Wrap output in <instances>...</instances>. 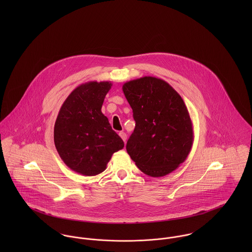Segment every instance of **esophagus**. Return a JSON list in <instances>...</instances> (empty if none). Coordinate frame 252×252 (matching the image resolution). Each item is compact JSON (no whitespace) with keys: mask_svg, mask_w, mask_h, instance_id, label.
<instances>
[{"mask_svg":"<svg viewBox=\"0 0 252 252\" xmlns=\"http://www.w3.org/2000/svg\"><path fill=\"white\" fill-rule=\"evenodd\" d=\"M119 136H120V138L123 140V142L125 143L126 140H127V135H126L124 132H120V133H119Z\"/></svg>","mask_w":252,"mask_h":252,"instance_id":"obj_1","label":"esophagus"}]
</instances>
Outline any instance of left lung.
<instances>
[{
  "label": "left lung",
  "mask_w": 252,
  "mask_h": 252,
  "mask_svg": "<svg viewBox=\"0 0 252 252\" xmlns=\"http://www.w3.org/2000/svg\"><path fill=\"white\" fill-rule=\"evenodd\" d=\"M122 90L136 121L126 144L131 159L149 177L172 173L186 160L194 140L182 98L168 82L154 76L127 81Z\"/></svg>",
  "instance_id": "left-lung-1"
}]
</instances>
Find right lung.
Listing matches in <instances>:
<instances>
[{
  "instance_id": "add662e5",
  "label": "right lung",
  "mask_w": 252,
  "mask_h": 252,
  "mask_svg": "<svg viewBox=\"0 0 252 252\" xmlns=\"http://www.w3.org/2000/svg\"><path fill=\"white\" fill-rule=\"evenodd\" d=\"M110 81H89L77 86L63 103L54 125V144L72 171L87 177L107 169L112 154L124 147L102 112Z\"/></svg>"
}]
</instances>
